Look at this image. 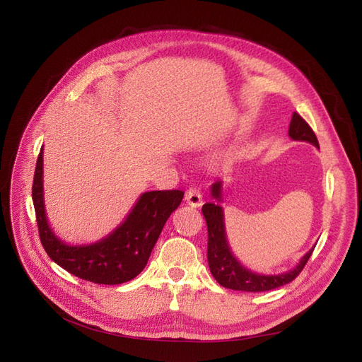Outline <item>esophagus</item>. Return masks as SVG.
<instances>
[{"label": "esophagus", "instance_id": "esophagus-1", "mask_svg": "<svg viewBox=\"0 0 362 362\" xmlns=\"http://www.w3.org/2000/svg\"><path fill=\"white\" fill-rule=\"evenodd\" d=\"M184 199L193 208H198L202 205V194L199 190H196V189H189L187 192H185Z\"/></svg>", "mask_w": 362, "mask_h": 362}]
</instances>
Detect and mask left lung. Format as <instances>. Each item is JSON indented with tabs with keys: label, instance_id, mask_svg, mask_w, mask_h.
<instances>
[{
	"label": "left lung",
	"instance_id": "obj_1",
	"mask_svg": "<svg viewBox=\"0 0 362 362\" xmlns=\"http://www.w3.org/2000/svg\"><path fill=\"white\" fill-rule=\"evenodd\" d=\"M288 136L293 140L310 141L315 148H319V140H317L313 128L306 124V120L299 113H293ZM211 196L218 202L222 201L221 181H217L211 185ZM202 214L205 217L208 228V266H210L211 275L214 276V279L225 288L258 293L286 286V284L291 282L303 270L305 264L308 262L314 250L313 247L306 252V255H303L299 264L293 270L281 273V275H258V273L250 272L240 264L237 258L233 255L231 249H229L225 233L222 206L213 202L204 204Z\"/></svg>",
	"mask_w": 362,
	"mask_h": 362
}]
</instances>
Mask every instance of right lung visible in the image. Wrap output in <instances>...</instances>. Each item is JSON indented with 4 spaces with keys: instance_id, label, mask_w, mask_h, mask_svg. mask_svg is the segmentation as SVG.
Instances as JSON below:
<instances>
[{
    "instance_id": "1",
    "label": "right lung",
    "mask_w": 362,
    "mask_h": 362,
    "mask_svg": "<svg viewBox=\"0 0 362 362\" xmlns=\"http://www.w3.org/2000/svg\"><path fill=\"white\" fill-rule=\"evenodd\" d=\"M42 152L43 149L37 157L31 194L40 242L49 258L71 275L104 286H116L136 278L145 269L164 223L180 206L184 192H146L140 196L125 222L110 235L92 245L69 246L51 231L47 222Z\"/></svg>"
}]
</instances>
